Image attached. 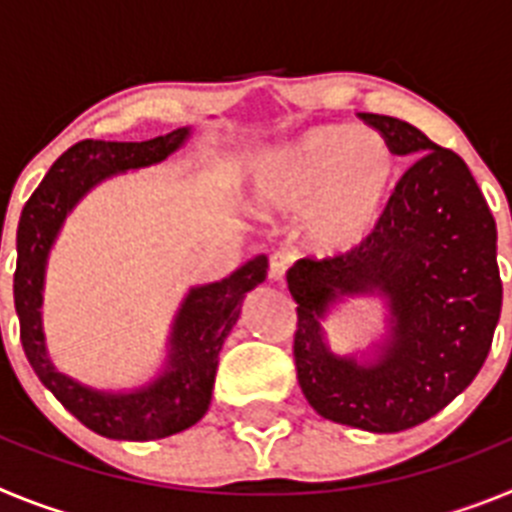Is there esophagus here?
<instances>
[{
  "mask_svg": "<svg viewBox=\"0 0 512 512\" xmlns=\"http://www.w3.org/2000/svg\"><path fill=\"white\" fill-rule=\"evenodd\" d=\"M292 264H295V256H292V253H289V251L271 253L269 277L274 279V282H282V279L287 277V271L292 269Z\"/></svg>",
  "mask_w": 512,
  "mask_h": 512,
  "instance_id": "34e87169",
  "label": "esophagus"
}]
</instances>
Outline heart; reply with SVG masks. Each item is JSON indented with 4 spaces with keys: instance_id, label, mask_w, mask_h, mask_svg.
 I'll list each match as a JSON object with an SVG mask.
<instances>
[{
    "instance_id": "obj_1",
    "label": "heart",
    "mask_w": 512,
    "mask_h": 512,
    "mask_svg": "<svg viewBox=\"0 0 512 512\" xmlns=\"http://www.w3.org/2000/svg\"><path fill=\"white\" fill-rule=\"evenodd\" d=\"M397 182V158L374 130L315 125L256 164L251 205L266 217H302L312 251H354L382 223Z\"/></svg>"
}]
</instances>
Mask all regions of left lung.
Returning <instances> with one entry per match:
<instances>
[{"label": "left lung", "mask_w": 512, "mask_h": 512, "mask_svg": "<svg viewBox=\"0 0 512 512\" xmlns=\"http://www.w3.org/2000/svg\"><path fill=\"white\" fill-rule=\"evenodd\" d=\"M397 156H413L379 228L336 259L287 271L297 302L295 366L312 410L333 423L397 433L433 418L477 377L503 307L497 228L467 164L415 125L361 112ZM346 296L385 300V333L336 355L322 320Z\"/></svg>", "instance_id": "1"}]
</instances>
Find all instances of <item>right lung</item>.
Returning <instances> with one entry per match:
<instances>
[{"instance_id": "1", "label": "right lung", "mask_w": 512, "mask_h": 512, "mask_svg": "<svg viewBox=\"0 0 512 512\" xmlns=\"http://www.w3.org/2000/svg\"><path fill=\"white\" fill-rule=\"evenodd\" d=\"M189 135L192 128L171 130L143 143L81 140L48 169L40 187L22 207L15 269V310L22 348L33 372L63 408L104 438H166L192 428L207 413L225 338L241 318L246 295L264 282L269 269V259L261 253L230 277L189 289L171 323L164 366L140 387L97 390L63 374L53 364L43 330L45 266L66 217L104 179L161 164L187 143Z\"/></svg>"}]
</instances>
